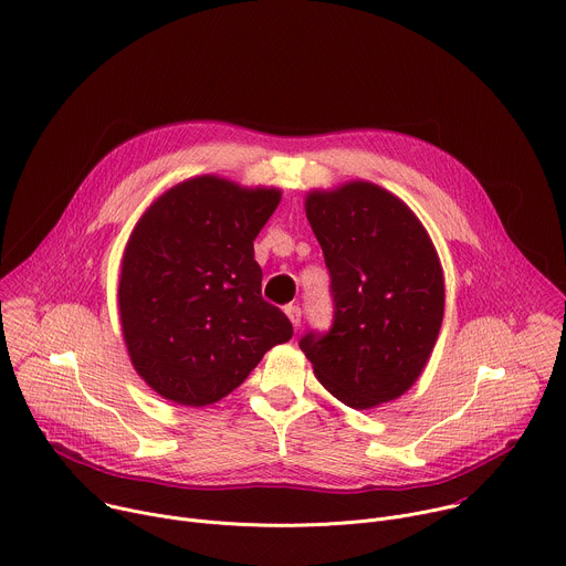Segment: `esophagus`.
Segmentation results:
<instances>
[{
	"label": "esophagus",
	"mask_w": 566,
	"mask_h": 566,
	"mask_svg": "<svg viewBox=\"0 0 566 566\" xmlns=\"http://www.w3.org/2000/svg\"><path fill=\"white\" fill-rule=\"evenodd\" d=\"M286 315H289V319H291V325H293L295 329H300V322H302V311H300V306H295V304L286 306Z\"/></svg>",
	"instance_id": "esophagus-1"
}]
</instances>
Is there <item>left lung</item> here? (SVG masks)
Listing matches in <instances>:
<instances>
[{"label": "left lung", "instance_id": "left-lung-1", "mask_svg": "<svg viewBox=\"0 0 566 566\" xmlns=\"http://www.w3.org/2000/svg\"><path fill=\"white\" fill-rule=\"evenodd\" d=\"M306 219L332 275L334 325L300 349L345 406L369 410L406 394L443 322V269L419 217L369 181L311 190Z\"/></svg>", "mask_w": 566, "mask_h": 566}]
</instances>
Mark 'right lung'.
Listing matches in <instances>:
<instances>
[{
	"mask_svg": "<svg viewBox=\"0 0 566 566\" xmlns=\"http://www.w3.org/2000/svg\"><path fill=\"white\" fill-rule=\"evenodd\" d=\"M282 199L203 175L160 195L120 262V329L136 374L177 406L203 408L291 340L289 317L262 297L253 241Z\"/></svg>",
	"mask_w": 566,
	"mask_h": 566,
	"instance_id": "add662e5",
	"label": "right lung"
}]
</instances>
